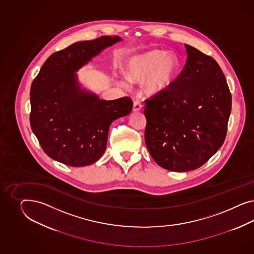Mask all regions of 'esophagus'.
Segmentation results:
<instances>
[{"mask_svg": "<svg viewBox=\"0 0 254 254\" xmlns=\"http://www.w3.org/2000/svg\"><path fill=\"white\" fill-rule=\"evenodd\" d=\"M142 108L141 103L138 101V100H134V103H133V112H138L140 111Z\"/></svg>", "mask_w": 254, "mask_h": 254, "instance_id": "1", "label": "esophagus"}]
</instances>
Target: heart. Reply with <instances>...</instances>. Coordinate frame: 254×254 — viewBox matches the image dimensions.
<instances>
[{"mask_svg": "<svg viewBox=\"0 0 254 254\" xmlns=\"http://www.w3.org/2000/svg\"><path fill=\"white\" fill-rule=\"evenodd\" d=\"M178 69L176 56L159 50L134 56L126 64V71L131 81L140 82L147 78L144 90L150 95L164 92L173 82ZM120 83L127 85L125 80H121Z\"/></svg>", "mask_w": 254, "mask_h": 254, "instance_id": "obj_1", "label": "heart"}]
</instances>
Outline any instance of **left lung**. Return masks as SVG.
<instances>
[{
	"label": "left lung",
	"instance_id": "left-lung-1",
	"mask_svg": "<svg viewBox=\"0 0 254 254\" xmlns=\"http://www.w3.org/2000/svg\"><path fill=\"white\" fill-rule=\"evenodd\" d=\"M185 68L171 85L145 100V143L171 171L198 169L223 144L232 107L226 79L214 59L185 45Z\"/></svg>",
	"mask_w": 254,
	"mask_h": 254
}]
</instances>
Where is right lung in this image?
Instances as JSON below:
<instances>
[{
	"mask_svg": "<svg viewBox=\"0 0 254 254\" xmlns=\"http://www.w3.org/2000/svg\"><path fill=\"white\" fill-rule=\"evenodd\" d=\"M122 39L101 36L51 55L31 87V127L44 152L56 161L84 167L98 161L107 145L111 124L130 114L128 97L115 100L81 88L75 71Z\"/></svg>",
	"mask_w": 254,
	"mask_h": 254,
	"instance_id": "1",
	"label": "right lung"
}]
</instances>
